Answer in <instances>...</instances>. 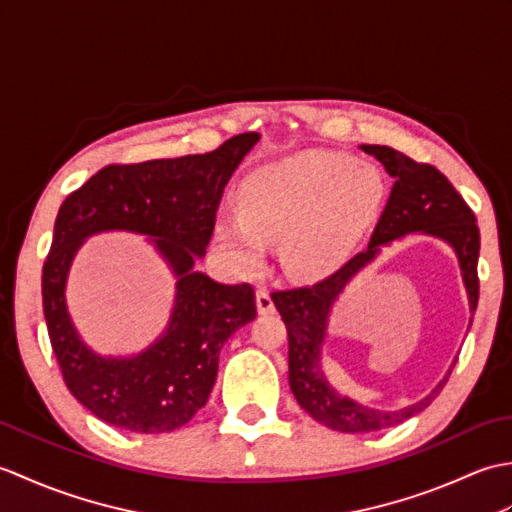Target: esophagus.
<instances>
[{
    "mask_svg": "<svg viewBox=\"0 0 512 512\" xmlns=\"http://www.w3.org/2000/svg\"><path fill=\"white\" fill-rule=\"evenodd\" d=\"M257 310H259V314H273L275 312V301H273V297H270L268 288L257 290Z\"/></svg>",
    "mask_w": 512,
    "mask_h": 512,
    "instance_id": "esophagus-1",
    "label": "esophagus"
}]
</instances>
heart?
Listing matches in <instances>:
<instances>
[{
	"mask_svg": "<svg viewBox=\"0 0 512 512\" xmlns=\"http://www.w3.org/2000/svg\"><path fill=\"white\" fill-rule=\"evenodd\" d=\"M380 184L372 165L312 151L257 169L239 191L242 213L217 217L215 233L237 264L253 268L264 239H281V262L297 277H321L356 244Z\"/></svg>",
	"mask_w": 512,
	"mask_h": 512,
	"instance_id": "heart-1",
	"label": "heart"
}]
</instances>
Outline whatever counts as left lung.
I'll list each match as a JSON object with an SVG mask.
<instances>
[{
  "mask_svg": "<svg viewBox=\"0 0 512 512\" xmlns=\"http://www.w3.org/2000/svg\"><path fill=\"white\" fill-rule=\"evenodd\" d=\"M365 154L383 162L385 171L394 178L385 211L374 228L369 246L354 255L336 273L310 286L284 288L273 292V301L288 330V380L301 409L310 416L343 433H369L405 422L431 405L447 378H442L429 396L398 411H383L358 405L352 398L341 396L321 372V345L328 328V317L343 288L356 273L374 262L383 244L407 233L433 235L447 242L458 255L471 312L480 299L477 279V257H480V228L475 213L455 191L449 178L427 162L413 158L385 145H361ZM451 374V372H449Z\"/></svg>",
  "mask_w": 512,
  "mask_h": 512,
  "instance_id": "8db88e82",
  "label": "left lung"
}]
</instances>
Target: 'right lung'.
Returning a JSON list of instances; mask_svg holds the SVG:
<instances>
[{"label": "right lung", "mask_w": 512, "mask_h": 512, "mask_svg": "<svg viewBox=\"0 0 512 512\" xmlns=\"http://www.w3.org/2000/svg\"><path fill=\"white\" fill-rule=\"evenodd\" d=\"M259 134H237L209 154L107 165L61 204L41 295L65 385L96 418L132 433H167L198 413L215 385L220 352L257 317L250 284L226 286L193 270L206 255L215 211ZM103 230L149 234L179 277L166 334L129 359L99 357L81 341L64 306V281L85 236Z\"/></svg>", "instance_id": "1"}]
</instances>
